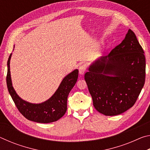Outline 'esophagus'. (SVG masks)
<instances>
[{
  "label": "esophagus",
  "mask_w": 150,
  "mask_h": 150,
  "mask_svg": "<svg viewBox=\"0 0 150 150\" xmlns=\"http://www.w3.org/2000/svg\"><path fill=\"white\" fill-rule=\"evenodd\" d=\"M85 71H86V67L85 65H81L79 66V74L81 75H83L84 74Z\"/></svg>",
  "instance_id": "1"
}]
</instances>
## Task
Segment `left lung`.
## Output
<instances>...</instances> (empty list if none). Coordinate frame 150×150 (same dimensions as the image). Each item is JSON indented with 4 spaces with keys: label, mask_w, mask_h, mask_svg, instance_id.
I'll list each match as a JSON object with an SVG mask.
<instances>
[{
    "label": "left lung",
    "mask_w": 150,
    "mask_h": 150,
    "mask_svg": "<svg viewBox=\"0 0 150 150\" xmlns=\"http://www.w3.org/2000/svg\"><path fill=\"white\" fill-rule=\"evenodd\" d=\"M145 78L144 50L130 29L110 54L91 63L85 74L93 105L105 116L120 115L132 107Z\"/></svg>",
    "instance_id": "8db88e82"
}]
</instances>
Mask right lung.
I'll return each mask as SVG.
<instances>
[{"instance_id": "1", "label": "right lung", "mask_w": 150, "mask_h": 150, "mask_svg": "<svg viewBox=\"0 0 150 150\" xmlns=\"http://www.w3.org/2000/svg\"><path fill=\"white\" fill-rule=\"evenodd\" d=\"M11 57L12 54L7 62L6 84L10 95L20 112L28 120L38 123L53 122L62 118L67 111V96L77 82L79 70H73L66 75L54 95L47 100L41 103H32L20 98L12 86L10 69Z\"/></svg>"}]
</instances>
